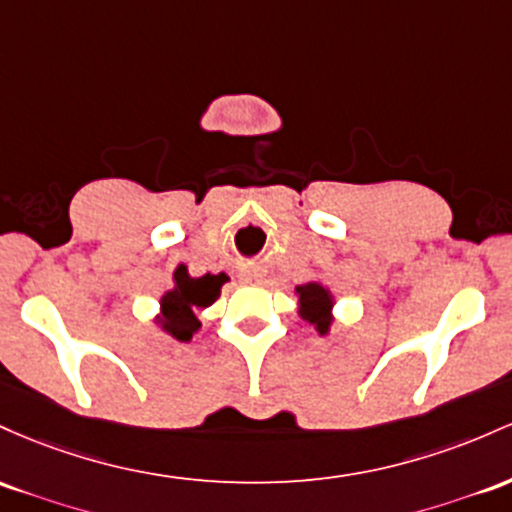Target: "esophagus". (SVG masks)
I'll return each instance as SVG.
<instances>
[{
  "instance_id": "obj_1",
  "label": "esophagus",
  "mask_w": 512,
  "mask_h": 512,
  "mask_svg": "<svg viewBox=\"0 0 512 512\" xmlns=\"http://www.w3.org/2000/svg\"><path fill=\"white\" fill-rule=\"evenodd\" d=\"M241 280H244V283H258V280H261V275H258V273H244V275H241Z\"/></svg>"
}]
</instances>
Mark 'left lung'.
<instances>
[{
  "label": "left lung",
  "mask_w": 512,
  "mask_h": 512,
  "mask_svg": "<svg viewBox=\"0 0 512 512\" xmlns=\"http://www.w3.org/2000/svg\"><path fill=\"white\" fill-rule=\"evenodd\" d=\"M300 292V314L302 319H307L309 324H314L319 333L329 331L331 324V295L329 290H324L319 283H307L297 287Z\"/></svg>",
  "instance_id": "8db88e82"
}]
</instances>
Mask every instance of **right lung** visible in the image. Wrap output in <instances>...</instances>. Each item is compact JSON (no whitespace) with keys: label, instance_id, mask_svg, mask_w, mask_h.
Returning a JSON list of instances; mask_svg holds the SVG:
<instances>
[{"label":"right lung","instance_id":"right-lung-1","mask_svg":"<svg viewBox=\"0 0 512 512\" xmlns=\"http://www.w3.org/2000/svg\"><path fill=\"white\" fill-rule=\"evenodd\" d=\"M176 287L162 297V314L164 329L176 336L179 341H191V336L198 331L200 321L195 319V309L210 307L220 297V287L227 280L225 273L220 275H203V278H191L186 268H179L174 273Z\"/></svg>","mask_w":512,"mask_h":512}]
</instances>
